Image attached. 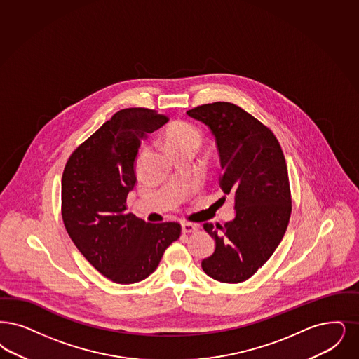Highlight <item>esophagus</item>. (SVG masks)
Segmentation results:
<instances>
[{
	"label": "esophagus",
	"mask_w": 359,
	"mask_h": 359,
	"mask_svg": "<svg viewBox=\"0 0 359 359\" xmlns=\"http://www.w3.org/2000/svg\"><path fill=\"white\" fill-rule=\"evenodd\" d=\"M182 231H183L184 233L196 232V231H198V226H196V224H192V223H188V222H183V223H182Z\"/></svg>",
	"instance_id": "obj_1"
}]
</instances>
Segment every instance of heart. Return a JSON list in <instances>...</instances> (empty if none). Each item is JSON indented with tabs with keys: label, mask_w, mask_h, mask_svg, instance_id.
I'll use <instances>...</instances> for the list:
<instances>
[{
	"label": "heart",
	"mask_w": 359,
	"mask_h": 359,
	"mask_svg": "<svg viewBox=\"0 0 359 359\" xmlns=\"http://www.w3.org/2000/svg\"><path fill=\"white\" fill-rule=\"evenodd\" d=\"M164 142L172 154L194 152L199 149L203 135L196 126L187 121H175L164 132Z\"/></svg>",
	"instance_id": "1"
}]
</instances>
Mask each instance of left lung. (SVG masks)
<instances>
[{"label":"left lung","instance_id":"8db88e82","mask_svg":"<svg viewBox=\"0 0 359 359\" xmlns=\"http://www.w3.org/2000/svg\"><path fill=\"white\" fill-rule=\"evenodd\" d=\"M215 136L222 173L219 186L235 199V219L204 223L215 241L203 271L222 283H241L271 258L291 216L286 160L273 130L241 107L216 101L187 111Z\"/></svg>","mask_w":359,"mask_h":359}]
</instances>
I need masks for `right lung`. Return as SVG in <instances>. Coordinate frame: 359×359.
Here are the masks:
<instances>
[{"label":"right lung","mask_w":359,"mask_h":359,"mask_svg":"<svg viewBox=\"0 0 359 359\" xmlns=\"http://www.w3.org/2000/svg\"><path fill=\"white\" fill-rule=\"evenodd\" d=\"M168 120L148 108L121 109L73 151L64 168V226L86 260L115 283L148 278L182 232L176 222L145 223L126 212L142 142Z\"/></svg>","instance_id":"obj_1"}]
</instances>
